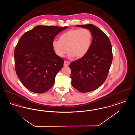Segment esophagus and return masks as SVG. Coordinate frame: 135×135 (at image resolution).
I'll use <instances>...</instances> for the list:
<instances>
[{"label":"esophagus","mask_w":135,"mask_h":135,"mask_svg":"<svg viewBox=\"0 0 135 135\" xmlns=\"http://www.w3.org/2000/svg\"><path fill=\"white\" fill-rule=\"evenodd\" d=\"M69 64H70L69 62L67 61H65L64 62V66H68Z\"/></svg>","instance_id":"obj_1"}]
</instances>
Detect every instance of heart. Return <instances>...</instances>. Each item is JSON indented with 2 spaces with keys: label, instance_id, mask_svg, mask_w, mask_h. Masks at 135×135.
<instances>
[{
  "label": "heart",
  "instance_id": "obj_1",
  "mask_svg": "<svg viewBox=\"0 0 135 135\" xmlns=\"http://www.w3.org/2000/svg\"><path fill=\"white\" fill-rule=\"evenodd\" d=\"M92 41V34L86 28L72 29L60 36V40L52 41V48L56 54L63 57L69 51V57H84L90 50Z\"/></svg>",
  "mask_w": 135,
  "mask_h": 135
}]
</instances>
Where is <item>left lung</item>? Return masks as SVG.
Segmentation results:
<instances>
[{
    "mask_svg": "<svg viewBox=\"0 0 135 135\" xmlns=\"http://www.w3.org/2000/svg\"><path fill=\"white\" fill-rule=\"evenodd\" d=\"M76 26L88 29L93 36L88 52L69 65L72 86L80 92L87 93L99 88L106 79L113 59L112 46L108 36L96 26Z\"/></svg>",
    "mask_w": 135,
    "mask_h": 135,
    "instance_id": "8db88e82",
    "label": "left lung"
}]
</instances>
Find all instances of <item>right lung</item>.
I'll use <instances>...</instances> for the list:
<instances>
[{
  "mask_svg": "<svg viewBox=\"0 0 135 135\" xmlns=\"http://www.w3.org/2000/svg\"><path fill=\"white\" fill-rule=\"evenodd\" d=\"M67 28L38 25L20 39L14 52L15 70L28 90L44 93L54 84L64 60L55 54L52 43L58 33Z\"/></svg>",
  "mask_w": 135,
  "mask_h": 135,
  "instance_id": "1",
  "label": "right lung"
}]
</instances>
